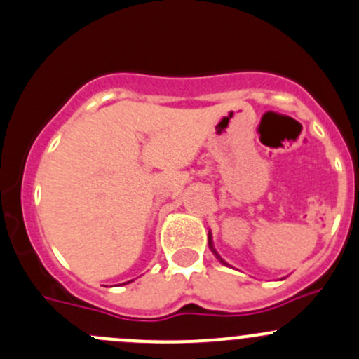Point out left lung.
Returning <instances> with one entry per match:
<instances>
[{
    "label": "left lung",
    "mask_w": 359,
    "mask_h": 359,
    "mask_svg": "<svg viewBox=\"0 0 359 359\" xmlns=\"http://www.w3.org/2000/svg\"><path fill=\"white\" fill-rule=\"evenodd\" d=\"M208 247H210V249H212V250H214V247H212V240H210V233H208ZM214 252H215V250H214ZM215 256H217V259H219V261H221V263H224V264H226V261H224V259H221V256H219V254H217V252H215Z\"/></svg>",
    "instance_id": "1"
}]
</instances>
